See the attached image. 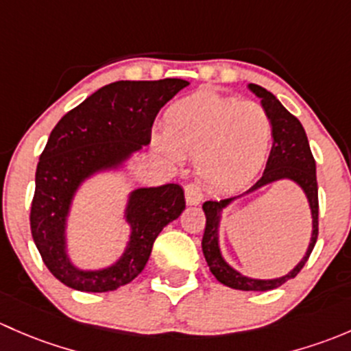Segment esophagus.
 <instances>
[{"label": "esophagus", "mask_w": 351, "mask_h": 351, "mask_svg": "<svg viewBox=\"0 0 351 351\" xmlns=\"http://www.w3.org/2000/svg\"><path fill=\"white\" fill-rule=\"evenodd\" d=\"M184 191H186V202L189 206H197L202 201V191L199 184H187V186L184 187Z\"/></svg>", "instance_id": "1"}]
</instances>
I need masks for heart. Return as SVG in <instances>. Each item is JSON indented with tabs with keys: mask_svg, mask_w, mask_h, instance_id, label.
Segmentation results:
<instances>
[{
	"mask_svg": "<svg viewBox=\"0 0 351 351\" xmlns=\"http://www.w3.org/2000/svg\"><path fill=\"white\" fill-rule=\"evenodd\" d=\"M154 145L171 164L196 157L197 174L211 186H241L265 165L270 121L256 103L202 89L169 106Z\"/></svg>",
	"mask_w": 351,
	"mask_h": 351,
	"instance_id": "obj_1",
	"label": "heart"
}]
</instances>
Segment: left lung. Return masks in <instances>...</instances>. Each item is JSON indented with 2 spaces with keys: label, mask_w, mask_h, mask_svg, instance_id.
I'll list each match as a JSON object with an SVG mask.
<instances>
[{
  "label": "left lung",
  "mask_w": 351,
  "mask_h": 351,
  "mask_svg": "<svg viewBox=\"0 0 351 351\" xmlns=\"http://www.w3.org/2000/svg\"><path fill=\"white\" fill-rule=\"evenodd\" d=\"M248 89L258 96L262 103L263 111L267 113L272 130V150H270L269 160H267L263 176L243 194L221 201H206L202 204V211L206 215V228L202 234V254L208 262L209 270L213 276L221 284L228 285L238 291H270L277 289L287 282L289 279H294L304 263L308 262L311 252L317 240V215H319V204H317V182H316V162L311 154L308 136L301 121L289 113L282 106L279 99L270 91L263 89L262 86L248 84ZM287 178L298 183L306 194L310 202L311 217L313 218V231L311 232L310 247L302 262L289 274L277 280H252L251 278L241 276L234 271L224 260L219 248V221L221 213L237 199L261 189L263 185L276 182L277 180Z\"/></svg>",
  "instance_id": "1"
}]
</instances>
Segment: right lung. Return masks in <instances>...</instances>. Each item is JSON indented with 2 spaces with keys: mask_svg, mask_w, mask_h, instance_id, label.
Instances as JSON below:
<instances>
[{
  "mask_svg": "<svg viewBox=\"0 0 351 351\" xmlns=\"http://www.w3.org/2000/svg\"><path fill=\"white\" fill-rule=\"evenodd\" d=\"M186 86L184 79L111 82L64 114L50 133L35 172L30 228L47 269L67 287L108 292L132 282L149 262L158 233L186 208L179 184L138 187L125 208L130 240L113 265L86 270L69 256L67 218L79 187L99 172L121 169L149 145L157 113Z\"/></svg>",
  "mask_w": 351,
  "mask_h": 351,
  "instance_id": "right-lung-1",
  "label": "right lung"
}]
</instances>
